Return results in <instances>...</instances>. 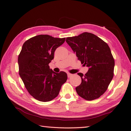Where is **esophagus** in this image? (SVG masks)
I'll return each instance as SVG.
<instances>
[{
  "label": "esophagus",
  "instance_id": "34e87169",
  "mask_svg": "<svg viewBox=\"0 0 131 131\" xmlns=\"http://www.w3.org/2000/svg\"><path fill=\"white\" fill-rule=\"evenodd\" d=\"M67 75H68V78H70V77H71L73 75V74H70V73H67Z\"/></svg>",
  "mask_w": 131,
  "mask_h": 131
}]
</instances>
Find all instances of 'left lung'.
<instances>
[{
	"label": "left lung",
	"instance_id": "obj_1",
	"mask_svg": "<svg viewBox=\"0 0 131 131\" xmlns=\"http://www.w3.org/2000/svg\"><path fill=\"white\" fill-rule=\"evenodd\" d=\"M66 41L81 64L89 68L85 75L78 73L81 83L76 88L77 93L88 101L100 97L114 76L115 61L108 45L96 35L88 32L68 37Z\"/></svg>",
	"mask_w": 131,
	"mask_h": 131
}]
</instances>
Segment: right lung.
<instances>
[{"instance_id": "obj_1", "label": "right lung", "mask_w": 131, "mask_h": 131, "mask_svg": "<svg viewBox=\"0 0 131 131\" xmlns=\"http://www.w3.org/2000/svg\"><path fill=\"white\" fill-rule=\"evenodd\" d=\"M65 39L38 35L22 46L18 57L19 76L28 92L39 101L49 102L56 98L67 80L66 73H55L49 66L55 50Z\"/></svg>"}]
</instances>
